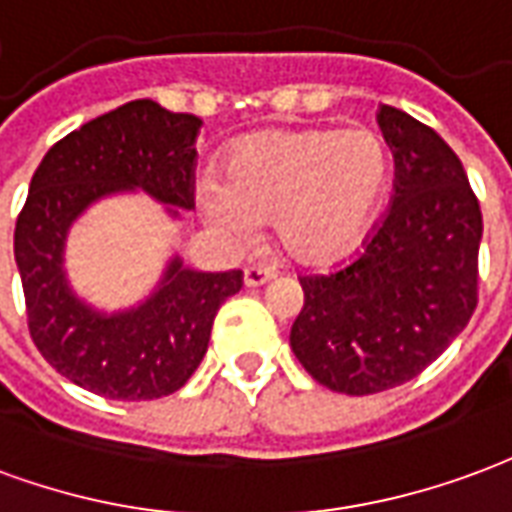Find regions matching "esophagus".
<instances>
[{
  "label": "esophagus",
  "mask_w": 512,
  "mask_h": 512,
  "mask_svg": "<svg viewBox=\"0 0 512 512\" xmlns=\"http://www.w3.org/2000/svg\"><path fill=\"white\" fill-rule=\"evenodd\" d=\"M275 272L270 270V267H245V272H242V281H245V286H264V283L270 281Z\"/></svg>",
  "instance_id": "34e87169"
}]
</instances>
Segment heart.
<instances>
[{
    "label": "heart",
    "mask_w": 512,
    "mask_h": 512,
    "mask_svg": "<svg viewBox=\"0 0 512 512\" xmlns=\"http://www.w3.org/2000/svg\"><path fill=\"white\" fill-rule=\"evenodd\" d=\"M393 155L368 128L264 130L237 141L223 182H201L196 201L212 229L248 237L275 218V237L300 264L354 253L382 215Z\"/></svg>",
    "instance_id": "b5f03b06"
}]
</instances>
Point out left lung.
<instances>
[{"instance_id": "obj_1", "label": "left lung", "mask_w": 512, "mask_h": 512, "mask_svg": "<svg viewBox=\"0 0 512 512\" xmlns=\"http://www.w3.org/2000/svg\"><path fill=\"white\" fill-rule=\"evenodd\" d=\"M376 119L395 160L390 207L352 261L302 275L289 335L302 368L346 395L414 379L477 308L483 215L461 160L401 108L379 106Z\"/></svg>"}]
</instances>
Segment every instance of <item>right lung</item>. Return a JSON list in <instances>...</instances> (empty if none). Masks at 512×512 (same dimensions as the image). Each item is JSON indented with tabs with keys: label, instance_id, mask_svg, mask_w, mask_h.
Masks as SVG:
<instances>
[{
	"label": "right lung",
	"instance_id": "add662e5",
	"mask_svg": "<svg viewBox=\"0 0 512 512\" xmlns=\"http://www.w3.org/2000/svg\"><path fill=\"white\" fill-rule=\"evenodd\" d=\"M199 130L193 114L130 100L57 141L29 182L13 242L29 335L89 393L114 401L177 393L207 354L218 308L242 289L240 270L196 272L174 256L141 305L100 313L78 300L62 270L73 220L103 196L138 188L160 204L193 207Z\"/></svg>",
	"mask_w": 512,
	"mask_h": 512
}]
</instances>
